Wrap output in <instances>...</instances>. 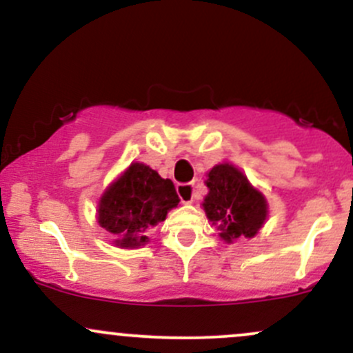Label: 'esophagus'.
<instances>
[{"instance_id":"esophagus-1","label":"esophagus","mask_w":353,"mask_h":353,"mask_svg":"<svg viewBox=\"0 0 353 353\" xmlns=\"http://www.w3.org/2000/svg\"><path fill=\"white\" fill-rule=\"evenodd\" d=\"M176 191L184 204H191L194 201V184H177Z\"/></svg>"}]
</instances>
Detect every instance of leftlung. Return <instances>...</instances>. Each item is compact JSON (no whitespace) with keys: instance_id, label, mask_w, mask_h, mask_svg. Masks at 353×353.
I'll use <instances>...</instances> for the list:
<instances>
[{"instance_id":"8db88e82","label":"left lung","mask_w":353,"mask_h":353,"mask_svg":"<svg viewBox=\"0 0 353 353\" xmlns=\"http://www.w3.org/2000/svg\"><path fill=\"white\" fill-rule=\"evenodd\" d=\"M204 211L212 224H218L224 241L253 238L266 219V201L253 189L234 165L219 164L209 170Z\"/></svg>"}]
</instances>
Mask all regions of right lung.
Listing matches in <instances>:
<instances>
[{"mask_svg": "<svg viewBox=\"0 0 353 353\" xmlns=\"http://www.w3.org/2000/svg\"><path fill=\"white\" fill-rule=\"evenodd\" d=\"M177 203L172 181L162 179L149 165L135 162L100 199L99 224L117 236L119 246H141L149 239L145 231L164 221Z\"/></svg>", "mask_w": 353, "mask_h": 353, "instance_id": "add662e5", "label": "right lung"}]
</instances>
